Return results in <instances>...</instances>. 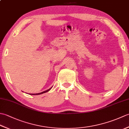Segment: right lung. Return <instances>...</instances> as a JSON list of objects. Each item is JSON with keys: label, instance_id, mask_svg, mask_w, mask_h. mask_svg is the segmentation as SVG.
Here are the masks:
<instances>
[{"label": "right lung", "instance_id": "right-lung-1", "mask_svg": "<svg viewBox=\"0 0 129 129\" xmlns=\"http://www.w3.org/2000/svg\"><path fill=\"white\" fill-rule=\"evenodd\" d=\"M51 88H52V87H51V88H50V89H48L47 90H45V91H43V92H42L38 93V94H30V95H40V94H43V93H45V92H46L49 91V90H50Z\"/></svg>", "mask_w": 129, "mask_h": 129}]
</instances>
